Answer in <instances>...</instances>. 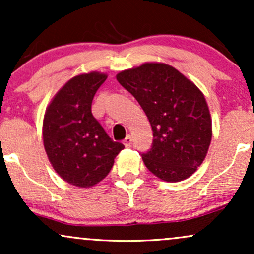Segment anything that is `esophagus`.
Instances as JSON below:
<instances>
[{
    "label": "esophagus",
    "mask_w": 254,
    "mask_h": 254,
    "mask_svg": "<svg viewBox=\"0 0 254 254\" xmlns=\"http://www.w3.org/2000/svg\"><path fill=\"white\" fill-rule=\"evenodd\" d=\"M131 142H132V137H131L130 135H127L124 139V145L125 147H129V145L131 144Z\"/></svg>",
    "instance_id": "1"
}]
</instances>
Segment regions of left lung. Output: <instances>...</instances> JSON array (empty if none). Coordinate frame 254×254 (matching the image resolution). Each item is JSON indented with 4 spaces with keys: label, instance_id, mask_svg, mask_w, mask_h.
<instances>
[{
    "label": "left lung",
    "instance_id": "obj_1",
    "mask_svg": "<svg viewBox=\"0 0 254 254\" xmlns=\"http://www.w3.org/2000/svg\"><path fill=\"white\" fill-rule=\"evenodd\" d=\"M149 119L153 147L142 155L154 176L170 183L191 177L211 142V116L198 87L166 63L147 62L117 74Z\"/></svg>",
    "mask_w": 254,
    "mask_h": 254
}]
</instances>
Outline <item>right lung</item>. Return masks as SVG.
<instances>
[{"mask_svg": "<svg viewBox=\"0 0 254 254\" xmlns=\"http://www.w3.org/2000/svg\"><path fill=\"white\" fill-rule=\"evenodd\" d=\"M106 78L99 71L71 77L55 94L44 115L43 142L49 161L64 182L76 188L100 183L124 149L110 138L90 110Z\"/></svg>", "mask_w": 254, "mask_h": 254, "instance_id": "right-lung-1", "label": "right lung"}]
</instances>
